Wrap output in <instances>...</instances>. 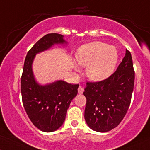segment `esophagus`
<instances>
[{
	"label": "esophagus",
	"mask_w": 150,
	"mask_h": 150,
	"mask_svg": "<svg viewBox=\"0 0 150 150\" xmlns=\"http://www.w3.org/2000/svg\"><path fill=\"white\" fill-rule=\"evenodd\" d=\"M78 93L79 94H83V93L84 92V88H83V87H81V86H80L78 88Z\"/></svg>",
	"instance_id": "1"
}]
</instances>
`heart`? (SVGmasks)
I'll use <instances>...</instances> for the list:
<instances>
[{"label": "heart", "instance_id": "1", "mask_svg": "<svg viewBox=\"0 0 150 150\" xmlns=\"http://www.w3.org/2000/svg\"><path fill=\"white\" fill-rule=\"evenodd\" d=\"M76 57L79 65L86 67L87 77L99 82L108 78L114 71L118 52L114 46L96 41L81 46ZM75 68L78 70V66Z\"/></svg>", "mask_w": 150, "mask_h": 150}]
</instances>
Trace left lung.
I'll return each mask as SVG.
<instances>
[{"label":"left lung","mask_w":150,"mask_h":150,"mask_svg":"<svg viewBox=\"0 0 150 150\" xmlns=\"http://www.w3.org/2000/svg\"><path fill=\"white\" fill-rule=\"evenodd\" d=\"M134 71L130 52L109 78L87 83L85 119L93 130L106 132L116 127L125 116L134 89Z\"/></svg>","instance_id":"left-lung-1"}]
</instances>
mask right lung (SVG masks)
<instances>
[{
    "label": "right lung",
    "mask_w": 150,
    "mask_h": 150,
    "mask_svg": "<svg viewBox=\"0 0 150 150\" xmlns=\"http://www.w3.org/2000/svg\"><path fill=\"white\" fill-rule=\"evenodd\" d=\"M63 43L67 42L60 34L49 33L43 36L28 52L21 76V95L26 113L33 124L45 132L57 130L63 124L70 103L78 94L79 85L63 80L39 85L34 78L32 64L37 53L55 44Z\"/></svg>",
    "instance_id": "obj_1"
}]
</instances>
